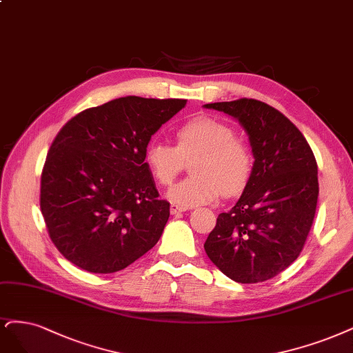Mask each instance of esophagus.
<instances>
[{
	"instance_id": "1",
	"label": "esophagus",
	"mask_w": 353,
	"mask_h": 353,
	"mask_svg": "<svg viewBox=\"0 0 353 353\" xmlns=\"http://www.w3.org/2000/svg\"><path fill=\"white\" fill-rule=\"evenodd\" d=\"M187 210V208H184V205H179V204H171V213L172 214H178V213H182V212H185Z\"/></svg>"
}]
</instances>
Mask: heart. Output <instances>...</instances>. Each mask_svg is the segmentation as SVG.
<instances>
[{"mask_svg": "<svg viewBox=\"0 0 353 353\" xmlns=\"http://www.w3.org/2000/svg\"><path fill=\"white\" fill-rule=\"evenodd\" d=\"M229 124L210 117H197L179 125L175 145L152 141L144 161L161 185H171L192 161L190 178L168 191L169 200L182 205H199L241 194L250 184L254 156L245 140L235 136Z\"/></svg>", "mask_w": 353, "mask_h": 353, "instance_id": "obj_1", "label": "heart"}]
</instances>
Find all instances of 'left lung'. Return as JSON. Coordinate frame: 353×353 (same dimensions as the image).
I'll return each mask as SVG.
<instances>
[{
  "instance_id": "1",
  "label": "left lung",
  "mask_w": 353,
  "mask_h": 353,
  "mask_svg": "<svg viewBox=\"0 0 353 353\" xmlns=\"http://www.w3.org/2000/svg\"><path fill=\"white\" fill-rule=\"evenodd\" d=\"M204 106L236 118L255 157L250 184L232 209L217 216L204 250L238 283L269 281L305 245L319 199L315 156L295 124L261 101Z\"/></svg>"
}]
</instances>
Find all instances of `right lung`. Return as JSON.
<instances>
[{
	"label": "right lung",
	"mask_w": 353,
	"mask_h": 353,
	"mask_svg": "<svg viewBox=\"0 0 353 353\" xmlns=\"http://www.w3.org/2000/svg\"><path fill=\"white\" fill-rule=\"evenodd\" d=\"M185 99H114L72 117L41 176V212L57 250L83 270L125 269L159 241L169 217L144 162L150 137Z\"/></svg>",
	"instance_id": "1"
}]
</instances>
